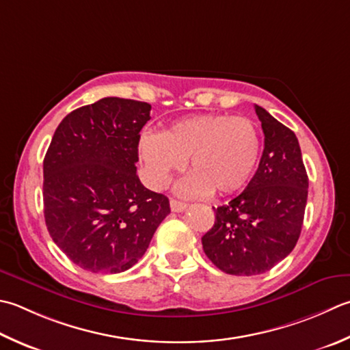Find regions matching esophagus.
<instances>
[{
	"label": "esophagus",
	"mask_w": 350,
	"mask_h": 350,
	"mask_svg": "<svg viewBox=\"0 0 350 350\" xmlns=\"http://www.w3.org/2000/svg\"><path fill=\"white\" fill-rule=\"evenodd\" d=\"M187 206H188L187 203L180 202V200H176V198H171V200H170V208L173 212H182V211L187 209Z\"/></svg>",
	"instance_id": "esophagus-1"
}]
</instances>
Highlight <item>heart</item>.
<instances>
[{"mask_svg":"<svg viewBox=\"0 0 350 350\" xmlns=\"http://www.w3.org/2000/svg\"><path fill=\"white\" fill-rule=\"evenodd\" d=\"M259 152L255 122L226 113L188 116L161 135L146 133L139 139L141 159L154 188L165 187L188 159L193 174L179 185L183 194L228 196L241 189L255 171Z\"/></svg>","mask_w":350,"mask_h":350,"instance_id":"obj_1","label":"heart"}]
</instances>
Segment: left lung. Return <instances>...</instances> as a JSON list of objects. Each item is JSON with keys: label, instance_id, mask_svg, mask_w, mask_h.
<instances>
[{"label": "left lung", "instance_id": "obj_1", "mask_svg": "<svg viewBox=\"0 0 350 350\" xmlns=\"http://www.w3.org/2000/svg\"><path fill=\"white\" fill-rule=\"evenodd\" d=\"M264 132V152L247 188L215 211L202 238L217 269L235 276L269 271L291 253L302 230L308 176L293 130L255 106Z\"/></svg>", "mask_w": 350, "mask_h": 350}]
</instances>
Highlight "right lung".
I'll use <instances>...</instances> for the list:
<instances>
[{"label":"right lung","mask_w":350,"mask_h":350,"mask_svg":"<svg viewBox=\"0 0 350 350\" xmlns=\"http://www.w3.org/2000/svg\"><path fill=\"white\" fill-rule=\"evenodd\" d=\"M148 103L107 97L68 113L44 159V215L57 247L92 273L129 270L170 202L136 174Z\"/></svg>","instance_id":"1"}]
</instances>
